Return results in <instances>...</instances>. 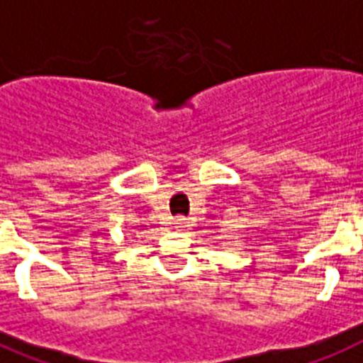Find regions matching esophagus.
Instances as JSON below:
<instances>
[{"instance_id": "34e87169", "label": "esophagus", "mask_w": 363, "mask_h": 363, "mask_svg": "<svg viewBox=\"0 0 363 363\" xmlns=\"http://www.w3.org/2000/svg\"><path fill=\"white\" fill-rule=\"evenodd\" d=\"M185 226H187V218L185 217H178L176 218V228H185Z\"/></svg>"}]
</instances>
